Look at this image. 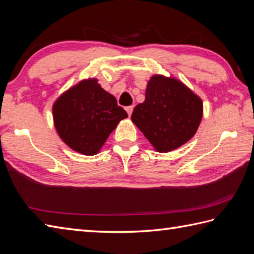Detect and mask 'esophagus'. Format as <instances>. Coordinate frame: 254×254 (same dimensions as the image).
I'll list each match as a JSON object with an SVG mask.
<instances>
[{"label": "esophagus", "instance_id": "esophagus-1", "mask_svg": "<svg viewBox=\"0 0 254 254\" xmlns=\"http://www.w3.org/2000/svg\"><path fill=\"white\" fill-rule=\"evenodd\" d=\"M126 110H127V115H128V117H131V115H132V113H133V106H128V107L126 108Z\"/></svg>", "mask_w": 254, "mask_h": 254}]
</instances>
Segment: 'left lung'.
<instances>
[{"label":"left lung","instance_id":"obj_1","mask_svg":"<svg viewBox=\"0 0 254 254\" xmlns=\"http://www.w3.org/2000/svg\"><path fill=\"white\" fill-rule=\"evenodd\" d=\"M202 115V100L190 88L172 76L155 74L131 119L157 151L168 152L196 134Z\"/></svg>","mask_w":254,"mask_h":254}]
</instances>
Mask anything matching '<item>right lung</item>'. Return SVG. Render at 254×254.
<instances>
[{"label":"right lung","mask_w":254,"mask_h":254,"mask_svg":"<svg viewBox=\"0 0 254 254\" xmlns=\"http://www.w3.org/2000/svg\"><path fill=\"white\" fill-rule=\"evenodd\" d=\"M127 117L116 97L94 78L70 87L53 105L57 134L70 148L85 156L96 155L118 123Z\"/></svg>","instance_id":"obj_1"}]
</instances>
